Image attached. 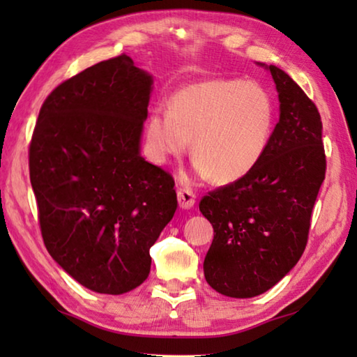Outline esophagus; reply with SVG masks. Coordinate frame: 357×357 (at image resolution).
Here are the masks:
<instances>
[{
  "mask_svg": "<svg viewBox=\"0 0 357 357\" xmlns=\"http://www.w3.org/2000/svg\"><path fill=\"white\" fill-rule=\"evenodd\" d=\"M178 202L181 208L189 209L195 204V193L187 189V187H183V189L178 190Z\"/></svg>",
  "mask_w": 357,
  "mask_h": 357,
  "instance_id": "34e87169",
  "label": "esophagus"
}]
</instances>
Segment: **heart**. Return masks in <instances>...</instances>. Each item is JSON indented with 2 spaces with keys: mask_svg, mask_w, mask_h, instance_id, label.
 I'll return each instance as SVG.
<instances>
[{
  "mask_svg": "<svg viewBox=\"0 0 357 357\" xmlns=\"http://www.w3.org/2000/svg\"><path fill=\"white\" fill-rule=\"evenodd\" d=\"M274 121V102L257 83L239 78L190 83L173 94L168 110L157 108L149 114V154L165 164L184 155L192 140L197 173L217 184H231L259 164Z\"/></svg>",
  "mask_w": 357,
  "mask_h": 357,
  "instance_id": "heart-1",
  "label": "heart"
}]
</instances>
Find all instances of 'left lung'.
Instances as JSON below:
<instances>
[{
    "instance_id": "1",
    "label": "left lung",
    "mask_w": 357,
    "mask_h": 357,
    "mask_svg": "<svg viewBox=\"0 0 357 357\" xmlns=\"http://www.w3.org/2000/svg\"><path fill=\"white\" fill-rule=\"evenodd\" d=\"M280 119L264 155L236 183L200 202L214 239L204 258L206 282L229 298H253L282 280L309 241L312 211L326 176L321 118L291 77L269 66Z\"/></svg>"
}]
</instances>
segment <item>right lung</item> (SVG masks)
<instances>
[{"label":"right lung","mask_w":357,"mask_h":357,"mask_svg":"<svg viewBox=\"0 0 357 357\" xmlns=\"http://www.w3.org/2000/svg\"><path fill=\"white\" fill-rule=\"evenodd\" d=\"M151 84L124 53L94 64L47 96L29 143L44 244L96 293L146 280L149 249L178 208L172 174L140 155Z\"/></svg>","instance_id":"obj_1"}]
</instances>
